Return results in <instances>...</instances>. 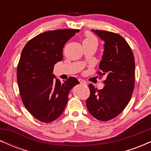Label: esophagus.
<instances>
[{
    "label": "esophagus",
    "mask_w": 151,
    "mask_h": 151,
    "mask_svg": "<svg viewBox=\"0 0 151 151\" xmlns=\"http://www.w3.org/2000/svg\"><path fill=\"white\" fill-rule=\"evenodd\" d=\"M79 81L80 82L81 84H86V82L84 80H83V79H79Z\"/></svg>",
    "instance_id": "esophagus-1"
}]
</instances>
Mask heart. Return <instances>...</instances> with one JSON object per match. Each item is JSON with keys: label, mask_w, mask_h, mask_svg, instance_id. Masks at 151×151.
<instances>
[{"label": "heart", "mask_w": 151, "mask_h": 151, "mask_svg": "<svg viewBox=\"0 0 151 151\" xmlns=\"http://www.w3.org/2000/svg\"><path fill=\"white\" fill-rule=\"evenodd\" d=\"M83 42H93L95 43L96 45H97V40L95 37H93L92 35L87 33L86 34V38L84 39V40Z\"/></svg>", "instance_id": "b5f03b06"}]
</instances>
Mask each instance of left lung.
I'll list each match as a JSON object with an SVG mask.
<instances>
[{
    "mask_svg": "<svg viewBox=\"0 0 151 151\" xmlns=\"http://www.w3.org/2000/svg\"><path fill=\"white\" fill-rule=\"evenodd\" d=\"M104 44L99 69L106 75L105 86L98 90L89 85L90 96L86 100L89 113L100 121L116 117L131 99L135 84V60L131 47L119 35L104 30H91Z\"/></svg>",
    "mask_w": 151,
    "mask_h": 151,
    "instance_id": "8db88e82",
    "label": "left lung"
}]
</instances>
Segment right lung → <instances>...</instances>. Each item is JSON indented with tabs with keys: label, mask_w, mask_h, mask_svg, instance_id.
<instances>
[{
	"label": "right lung",
	"mask_w": 151,
	"mask_h": 151,
	"mask_svg": "<svg viewBox=\"0 0 151 151\" xmlns=\"http://www.w3.org/2000/svg\"><path fill=\"white\" fill-rule=\"evenodd\" d=\"M79 31H47L30 40L22 50L17 68L19 91L27 110L42 122H52L61 115L70 90L79 84L73 77L62 83L52 73L54 65L63 59L65 43Z\"/></svg>",
	"instance_id": "obj_1"
}]
</instances>
